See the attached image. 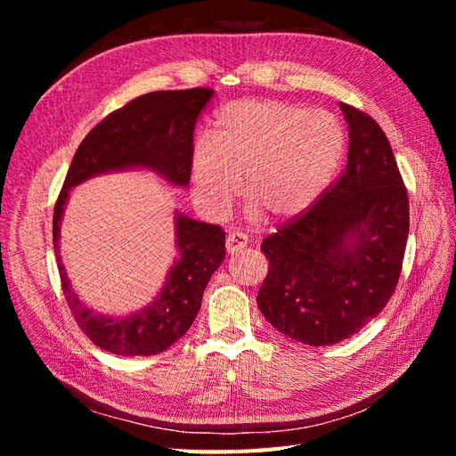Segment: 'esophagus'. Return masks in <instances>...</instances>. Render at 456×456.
<instances>
[{
    "label": "esophagus",
    "mask_w": 456,
    "mask_h": 456,
    "mask_svg": "<svg viewBox=\"0 0 456 456\" xmlns=\"http://www.w3.org/2000/svg\"><path fill=\"white\" fill-rule=\"evenodd\" d=\"M247 243H249V240H247L245 233H241V232H232V233H228V238H226V251H228L230 255L240 253L241 249H245Z\"/></svg>",
    "instance_id": "obj_1"
}]
</instances>
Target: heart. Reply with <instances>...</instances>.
<instances>
[{"label": "heart", "instance_id": "obj_1", "mask_svg": "<svg viewBox=\"0 0 456 456\" xmlns=\"http://www.w3.org/2000/svg\"><path fill=\"white\" fill-rule=\"evenodd\" d=\"M344 151L340 123L322 110L241 99L216 112L211 141L191 154V190L203 211L224 215L240 191L253 213L289 220L308 211L333 178Z\"/></svg>", "mask_w": 456, "mask_h": 456}]
</instances>
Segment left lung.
<instances>
[{"mask_svg":"<svg viewBox=\"0 0 456 456\" xmlns=\"http://www.w3.org/2000/svg\"><path fill=\"white\" fill-rule=\"evenodd\" d=\"M346 169L308 211L262 241L270 268L256 302L297 342L329 346L377 317L395 291L409 236V198L388 136L340 102Z\"/></svg>","mask_w":456,"mask_h":456,"instance_id":"8db88e82","label":"left lung"}]
</instances>
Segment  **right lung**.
<instances>
[{
  "mask_svg": "<svg viewBox=\"0 0 456 456\" xmlns=\"http://www.w3.org/2000/svg\"><path fill=\"white\" fill-rule=\"evenodd\" d=\"M213 89L156 91L114 110L94 126L76 150L53 213V245L61 285L79 329L106 352L118 355H154L167 350L194 323L207 283L224 260V230L176 213L178 260L159 297L129 317L96 315L84 306L59 256V232L70 190L87 178L119 169L148 167L169 183L186 186L191 175L194 129Z\"/></svg>",
  "mask_w": 456,
  "mask_h": 456,
  "instance_id": "right-lung-1",
  "label": "right lung"
}]
</instances>
